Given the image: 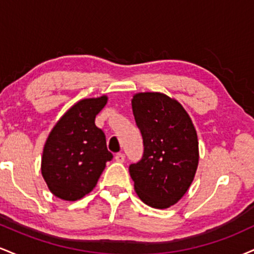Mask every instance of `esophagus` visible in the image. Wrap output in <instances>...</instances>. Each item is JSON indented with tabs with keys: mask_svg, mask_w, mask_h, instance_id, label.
Returning <instances> with one entry per match:
<instances>
[{
	"mask_svg": "<svg viewBox=\"0 0 254 254\" xmlns=\"http://www.w3.org/2000/svg\"><path fill=\"white\" fill-rule=\"evenodd\" d=\"M116 161L117 162H124L125 161V155L123 153L116 154Z\"/></svg>",
	"mask_w": 254,
	"mask_h": 254,
	"instance_id": "34e87169",
	"label": "esophagus"
}]
</instances>
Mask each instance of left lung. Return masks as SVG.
I'll use <instances>...</instances> for the list:
<instances>
[{"label": "left lung", "mask_w": 254, "mask_h": 254, "mask_svg": "<svg viewBox=\"0 0 254 254\" xmlns=\"http://www.w3.org/2000/svg\"><path fill=\"white\" fill-rule=\"evenodd\" d=\"M131 104L144 147L142 159L129 167L135 191L151 208H170L193 182L199 160L196 129L182 105L162 93H137Z\"/></svg>", "instance_id": "1"}]
</instances>
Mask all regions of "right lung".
<instances>
[{
	"label": "right lung",
	"instance_id": "obj_1",
	"mask_svg": "<svg viewBox=\"0 0 254 254\" xmlns=\"http://www.w3.org/2000/svg\"><path fill=\"white\" fill-rule=\"evenodd\" d=\"M107 97L83 99L66 111L57 122L44 145L42 174L55 196L77 200L89 193L112 160L104 131L95 117Z\"/></svg>",
	"mask_w": 254,
	"mask_h": 254
}]
</instances>
